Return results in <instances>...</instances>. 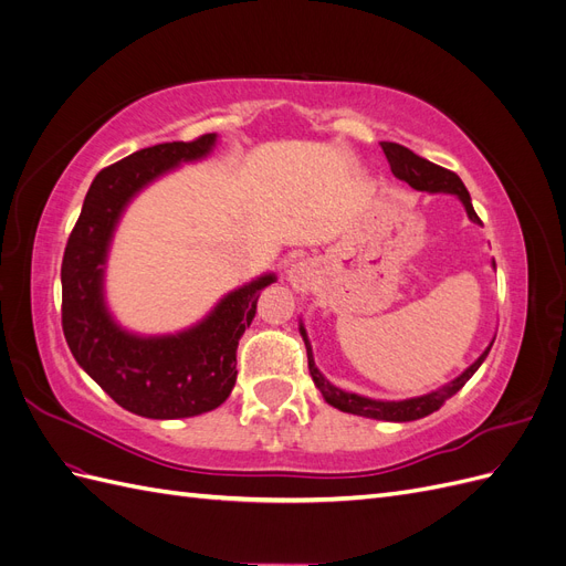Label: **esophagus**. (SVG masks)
I'll list each match as a JSON object with an SVG mask.
<instances>
[{
  "label": "esophagus",
  "instance_id": "obj_1",
  "mask_svg": "<svg viewBox=\"0 0 566 566\" xmlns=\"http://www.w3.org/2000/svg\"><path fill=\"white\" fill-rule=\"evenodd\" d=\"M285 279L295 290H302V293H304V290H310L316 283V269H314L312 262L297 260V262H293V264L287 266Z\"/></svg>",
  "mask_w": 566,
  "mask_h": 566
}]
</instances>
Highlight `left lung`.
I'll return each mask as SVG.
<instances>
[{
    "label": "left lung",
    "mask_w": 566,
    "mask_h": 566,
    "mask_svg": "<svg viewBox=\"0 0 566 566\" xmlns=\"http://www.w3.org/2000/svg\"><path fill=\"white\" fill-rule=\"evenodd\" d=\"M387 163L391 167V175L406 181L410 188H416V191H427V193H451L455 196L462 208H465L470 221L474 224H482V219L476 217L474 208H472V198L468 193L465 184L460 181V177L455 172H449V169H443L430 160H424L420 156H416L413 150H408L406 146L399 144H389L382 142L380 144ZM495 269V262H493ZM300 335L304 339V347H306V358H310V373H312V380L318 387V391L323 394V399L328 401L333 408L342 410V413H352V416H361V418H373V420H387V422H410V420H420L424 416L434 413L443 406V401L451 399L455 391L462 389L472 375L476 373V368L484 364V358L491 352V345L482 352V356L476 358V361L462 370L455 380H451L449 385H443L430 394H422V397H413V399H401V401H382V399H368L361 397V394H354V391H345L335 387L333 382H328L323 378V373L316 368L314 364V352H312V342L306 337L304 331V323H300Z\"/></svg>",
    "instance_id": "left-lung-1"
}]
</instances>
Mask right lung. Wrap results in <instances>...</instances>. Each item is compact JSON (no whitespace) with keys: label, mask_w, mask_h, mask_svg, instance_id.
Segmentation results:
<instances>
[{"label":"right lung","mask_w":566,"mask_h":566,"mask_svg":"<svg viewBox=\"0 0 566 566\" xmlns=\"http://www.w3.org/2000/svg\"><path fill=\"white\" fill-rule=\"evenodd\" d=\"M214 144L217 134L158 144L101 169L65 245L61 316L67 347L117 406L142 418H193L229 399L238 375V339L254 318L260 293L276 281V273H262L227 293L191 328L172 335L129 333L108 310L106 262L127 205L179 165L208 158Z\"/></svg>","instance_id":"add662e5"}]
</instances>
